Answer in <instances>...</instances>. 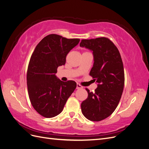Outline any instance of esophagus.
I'll use <instances>...</instances> for the list:
<instances>
[{
  "label": "esophagus",
  "instance_id": "34e87169",
  "mask_svg": "<svg viewBox=\"0 0 149 149\" xmlns=\"http://www.w3.org/2000/svg\"><path fill=\"white\" fill-rule=\"evenodd\" d=\"M83 86L81 85H80L79 84L77 83V84H76V89H83Z\"/></svg>",
  "mask_w": 149,
  "mask_h": 149
}]
</instances>
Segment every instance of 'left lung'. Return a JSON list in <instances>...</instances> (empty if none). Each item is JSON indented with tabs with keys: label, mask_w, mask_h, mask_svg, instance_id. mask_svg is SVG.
I'll return each mask as SVG.
<instances>
[{
	"label": "left lung",
	"mask_w": 149,
	"mask_h": 149,
	"mask_svg": "<svg viewBox=\"0 0 149 149\" xmlns=\"http://www.w3.org/2000/svg\"><path fill=\"white\" fill-rule=\"evenodd\" d=\"M80 47L93 51V66L90 71L98 83L94 93L89 92L81 104L86 118L100 121L112 114L120 101L124 86L123 63L118 48L106 37L81 40Z\"/></svg>",
	"instance_id": "1"
}]
</instances>
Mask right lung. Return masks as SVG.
I'll return each mask as SVG.
<instances>
[{
	"label": "right lung",
	"mask_w": 149,
	"mask_h": 149,
	"mask_svg": "<svg viewBox=\"0 0 149 149\" xmlns=\"http://www.w3.org/2000/svg\"><path fill=\"white\" fill-rule=\"evenodd\" d=\"M79 40L48 35L39 42L31 55L26 75L29 96L34 109L45 118L60 114L76 88L74 81L63 82L55 74L58 67L65 64L68 53Z\"/></svg>",
	"instance_id": "right-lung-1"
}]
</instances>
